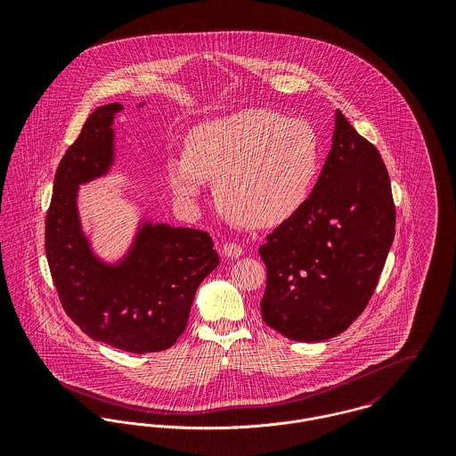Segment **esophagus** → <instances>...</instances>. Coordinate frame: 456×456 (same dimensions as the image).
Masks as SVG:
<instances>
[{"label": "esophagus", "instance_id": "obj_1", "mask_svg": "<svg viewBox=\"0 0 456 456\" xmlns=\"http://www.w3.org/2000/svg\"><path fill=\"white\" fill-rule=\"evenodd\" d=\"M221 253H223L224 258H232L233 260V258H240L244 255V248L240 244H237V242H226V244H223Z\"/></svg>", "mask_w": 456, "mask_h": 456}]
</instances>
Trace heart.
I'll return each mask as SVG.
<instances>
[{"mask_svg": "<svg viewBox=\"0 0 456 456\" xmlns=\"http://www.w3.org/2000/svg\"><path fill=\"white\" fill-rule=\"evenodd\" d=\"M320 168L313 126L268 109H244L190 131L186 156L170 158L168 183L181 201L195 203L214 179L219 207L239 223L275 226L307 200Z\"/></svg>", "mask_w": 456, "mask_h": 456, "instance_id": "1", "label": "heart"}]
</instances>
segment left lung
<instances>
[{
	"label": "left lung",
	"mask_w": 456,
	"mask_h": 456,
	"mask_svg": "<svg viewBox=\"0 0 456 456\" xmlns=\"http://www.w3.org/2000/svg\"><path fill=\"white\" fill-rule=\"evenodd\" d=\"M322 175L260 248L261 318L291 340L342 333L367 307L395 237L390 175L374 143L340 110Z\"/></svg>",
	"instance_id": "8db88e82"
}]
</instances>
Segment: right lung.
I'll return each instance as SVG.
<instances>
[{
	"label": "right lung",
	"mask_w": 456,
	"mask_h": 456,
	"mask_svg": "<svg viewBox=\"0 0 456 456\" xmlns=\"http://www.w3.org/2000/svg\"><path fill=\"white\" fill-rule=\"evenodd\" d=\"M98 107L56 170L45 255L68 318L93 340L134 354L172 347L186 330L200 282L219 265L207 232L145 223L119 265L98 260L82 233L77 186L107 174L114 116Z\"/></svg>",
	"instance_id": "1"
}]
</instances>
